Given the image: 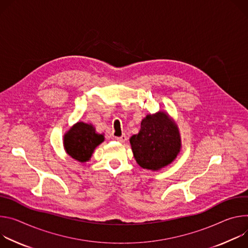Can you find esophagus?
<instances>
[{
  "label": "esophagus",
  "mask_w": 248,
  "mask_h": 248,
  "mask_svg": "<svg viewBox=\"0 0 248 248\" xmlns=\"http://www.w3.org/2000/svg\"><path fill=\"white\" fill-rule=\"evenodd\" d=\"M115 139H116V141H118L120 143H125L126 140H127V137L125 135H122L121 137H116Z\"/></svg>",
  "instance_id": "1"
}]
</instances>
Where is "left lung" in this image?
<instances>
[{
	"label": "left lung",
	"mask_w": 248,
	"mask_h": 248,
	"mask_svg": "<svg viewBox=\"0 0 248 248\" xmlns=\"http://www.w3.org/2000/svg\"><path fill=\"white\" fill-rule=\"evenodd\" d=\"M130 144L137 163L151 170L169 166L181 149L178 127L163 111L147 115L140 132L130 138Z\"/></svg>",
	"instance_id": "obj_1"
}]
</instances>
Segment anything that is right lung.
I'll use <instances>...</instances> for the list:
<instances>
[{
	"mask_svg": "<svg viewBox=\"0 0 248 248\" xmlns=\"http://www.w3.org/2000/svg\"><path fill=\"white\" fill-rule=\"evenodd\" d=\"M104 141V136L95 132L92 124L78 122L64 135V148L74 159L89 161L95 148Z\"/></svg>",
	"mask_w": 248,
	"mask_h": 248,
	"instance_id": "1",
	"label": "right lung"
}]
</instances>
